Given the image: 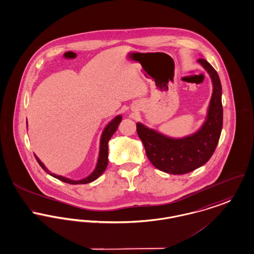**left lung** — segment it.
<instances>
[{
    "label": "left lung",
    "mask_w": 254,
    "mask_h": 254,
    "mask_svg": "<svg viewBox=\"0 0 254 254\" xmlns=\"http://www.w3.org/2000/svg\"><path fill=\"white\" fill-rule=\"evenodd\" d=\"M208 72L213 82V94L207 119L194 134L173 139L137 123L136 129L147 156L158 170L172 175L190 173L205 164L213 155L223 128L222 84L217 71L203 59L197 60Z\"/></svg>",
    "instance_id": "left-lung-1"
}]
</instances>
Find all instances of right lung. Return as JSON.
<instances>
[{
  "label": "right lung",
  "mask_w": 254,
  "mask_h": 254,
  "mask_svg": "<svg viewBox=\"0 0 254 254\" xmlns=\"http://www.w3.org/2000/svg\"><path fill=\"white\" fill-rule=\"evenodd\" d=\"M122 121V116H117L116 118L112 120L105 128L103 135H102V138H101V147H100V155H99V159H98V163L96 166V169L94 170V172L90 175L89 177L85 178L84 179H81V180H71V179H66V178H63V177H60V176H57L55 174H52L50 173L47 169H46L44 164L38 159L37 156H35L37 162L39 163V165L41 166V168L45 171L46 173H48L49 175L53 176L54 178L56 179H60L63 182H66V183H69V184H86V183H89L92 182L94 180L98 179L104 172H105V169H106V166L108 163V141L109 139L112 137V135L114 134V132L117 130V127L119 126L120 122Z\"/></svg>",
  "instance_id": "1"
}]
</instances>
